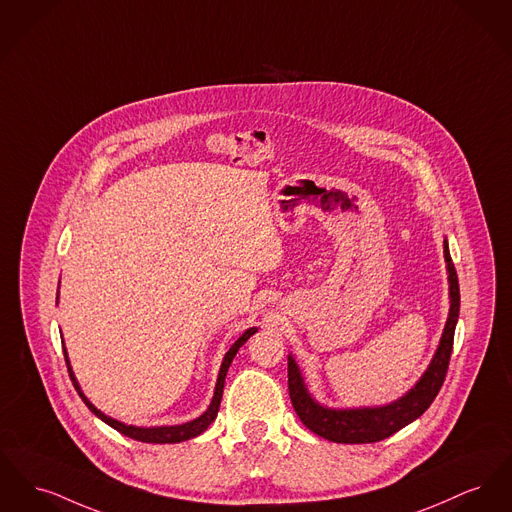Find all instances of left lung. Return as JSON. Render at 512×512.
<instances>
[{"instance_id":"8db88e82","label":"left lung","mask_w":512,"mask_h":512,"mask_svg":"<svg viewBox=\"0 0 512 512\" xmlns=\"http://www.w3.org/2000/svg\"><path fill=\"white\" fill-rule=\"evenodd\" d=\"M443 253H445L447 274H449L451 307H449V317L441 334L439 346L429 361L427 369L423 371L420 381L391 404L360 406V408H329L319 404L311 396V392L307 391L300 367L290 354L288 356V391L292 398V406L307 429H311L323 439H329L332 443H344V445L377 443L391 437L392 433L400 431L408 423L418 420L421 414L431 406V402L443 387V381L449 369L454 329L460 313L458 276L452 265L447 238L443 241Z\"/></svg>"}]
</instances>
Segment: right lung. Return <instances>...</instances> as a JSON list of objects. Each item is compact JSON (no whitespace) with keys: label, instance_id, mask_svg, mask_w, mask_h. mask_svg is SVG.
Returning <instances> with one entry per match:
<instances>
[{"label":"right lung","instance_id":"right-lung-1","mask_svg":"<svg viewBox=\"0 0 512 512\" xmlns=\"http://www.w3.org/2000/svg\"><path fill=\"white\" fill-rule=\"evenodd\" d=\"M255 332H257V327L247 329V331L243 332L240 338L230 346V350L226 352V356H224V360H222V365H220V371H218V379H216V387H214V394H212V400L211 404H209V408H207L199 418L187 421V423H181V425L137 427V425H127V423H123V421L114 420V418L106 416L104 412H100V410L92 404L91 400L85 396V392L81 391V385H79V381H77V377H75V373H73V369H71V361H69V356H67L65 346H63V356H65L67 371H69V377H71V381H73L75 391L79 392V396L83 398V402L89 406V410H91L92 414H94L96 418H100L104 423H108L110 427H114L116 431H120L121 435L131 437V439H135V441H141V443H156V445H166V443H181V441L193 439V437L201 435V433L211 425L214 418H216V414H218V408H220V400H222V392H224V381H226L228 367H230L232 360L236 358V354H238V350H240L241 346H243V344L249 340V336H253ZM61 344H63V340H61Z\"/></svg>","mask_w":512,"mask_h":512}]
</instances>
